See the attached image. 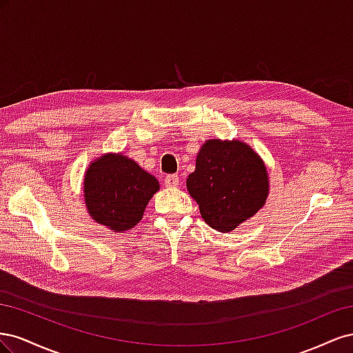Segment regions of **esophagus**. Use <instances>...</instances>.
<instances>
[{"instance_id":"34e87169","label":"esophagus","mask_w":353,"mask_h":353,"mask_svg":"<svg viewBox=\"0 0 353 353\" xmlns=\"http://www.w3.org/2000/svg\"><path fill=\"white\" fill-rule=\"evenodd\" d=\"M178 184H179V176L178 175H168L165 178V185L169 187V188L178 187Z\"/></svg>"}]
</instances>
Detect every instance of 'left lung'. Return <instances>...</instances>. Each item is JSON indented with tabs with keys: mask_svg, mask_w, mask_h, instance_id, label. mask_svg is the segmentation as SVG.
<instances>
[{
	"mask_svg": "<svg viewBox=\"0 0 353 353\" xmlns=\"http://www.w3.org/2000/svg\"><path fill=\"white\" fill-rule=\"evenodd\" d=\"M187 190L208 225L230 232L265 205L270 181L263 160L250 145L208 140L197 153Z\"/></svg>",
	"mask_w": 353,
	"mask_h": 353,
	"instance_id": "1",
	"label": "left lung"
}]
</instances>
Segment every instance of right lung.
<instances>
[{"label": "right lung", "mask_w": 353, "mask_h": 353, "mask_svg": "<svg viewBox=\"0 0 353 353\" xmlns=\"http://www.w3.org/2000/svg\"><path fill=\"white\" fill-rule=\"evenodd\" d=\"M159 188L157 179L132 159L109 153L95 159L85 172V206L95 222L116 232L126 231L141 221Z\"/></svg>", "instance_id": "right-lung-1"}]
</instances>
